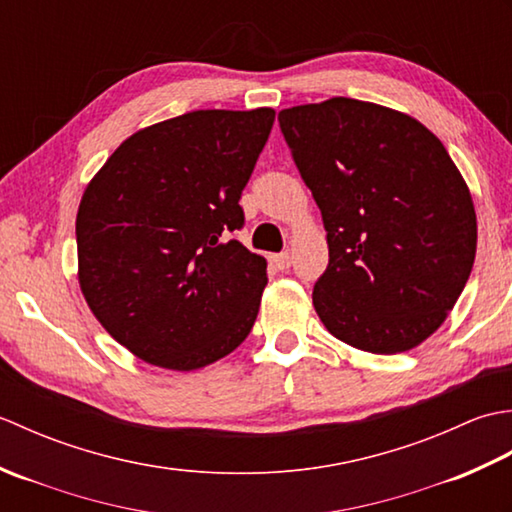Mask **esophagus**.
I'll use <instances>...</instances> for the list:
<instances>
[{"mask_svg":"<svg viewBox=\"0 0 512 512\" xmlns=\"http://www.w3.org/2000/svg\"><path fill=\"white\" fill-rule=\"evenodd\" d=\"M270 262H273L279 270H288L290 264H292V257H290V253L286 250V253H279V255L270 257Z\"/></svg>","mask_w":512,"mask_h":512,"instance_id":"34e87169","label":"esophagus"}]
</instances>
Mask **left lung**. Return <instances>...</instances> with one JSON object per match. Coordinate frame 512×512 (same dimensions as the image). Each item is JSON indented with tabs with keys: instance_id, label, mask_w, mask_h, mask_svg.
Wrapping results in <instances>:
<instances>
[{
	"instance_id": "1",
	"label": "left lung",
	"mask_w": 512,
	"mask_h": 512,
	"mask_svg": "<svg viewBox=\"0 0 512 512\" xmlns=\"http://www.w3.org/2000/svg\"><path fill=\"white\" fill-rule=\"evenodd\" d=\"M328 231L312 303L336 339L372 354L420 345L453 310L475 262L469 187L416 118L334 96L279 112Z\"/></svg>"
}]
</instances>
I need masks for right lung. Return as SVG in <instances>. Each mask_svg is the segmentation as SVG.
<instances>
[{
    "label": "right lung",
    "mask_w": 512,
    "mask_h": 512,
    "mask_svg": "<svg viewBox=\"0 0 512 512\" xmlns=\"http://www.w3.org/2000/svg\"><path fill=\"white\" fill-rule=\"evenodd\" d=\"M275 110H198L129 136L76 213L94 317L145 363L191 372L231 354L259 312L266 259L233 237Z\"/></svg>",
    "instance_id": "right-lung-1"
}]
</instances>
